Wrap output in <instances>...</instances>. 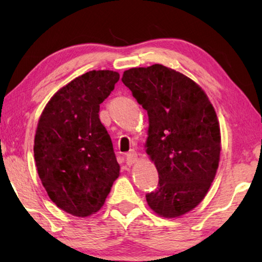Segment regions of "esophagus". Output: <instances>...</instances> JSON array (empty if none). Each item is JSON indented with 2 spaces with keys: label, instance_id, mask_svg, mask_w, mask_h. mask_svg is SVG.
Returning a JSON list of instances; mask_svg holds the SVG:
<instances>
[{
  "label": "esophagus",
  "instance_id": "1",
  "mask_svg": "<svg viewBox=\"0 0 262 262\" xmlns=\"http://www.w3.org/2000/svg\"><path fill=\"white\" fill-rule=\"evenodd\" d=\"M125 159H126L127 165H133V164H134L137 159V154L135 150H130L129 152H127L125 156Z\"/></svg>",
  "mask_w": 262,
  "mask_h": 262
}]
</instances>
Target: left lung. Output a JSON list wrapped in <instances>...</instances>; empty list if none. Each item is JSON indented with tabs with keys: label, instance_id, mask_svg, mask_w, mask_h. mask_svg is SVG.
<instances>
[{
	"label": "left lung",
	"instance_id": "1",
	"mask_svg": "<svg viewBox=\"0 0 262 262\" xmlns=\"http://www.w3.org/2000/svg\"><path fill=\"white\" fill-rule=\"evenodd\" d=\"M121 81L149 117L147 152L159 181L145 194L148 205L163 217L184 215L203 200L219 167L215 110L196 83L165 66L132 68Z\"/></svg>",
	"mask_w": 262,
	"mask_h": 262
}]
</instances>
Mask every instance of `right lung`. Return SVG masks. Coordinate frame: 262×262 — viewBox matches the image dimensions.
Returning a JSON list of instances; mask_svg holds the SVG:
<instances>
[{
    "mask_svg": "<svg viewBox=\"0 0 262 262\" xmlns=\"http://www.w3.org/2000/svg\"><path fill=\"white\" fill-rule=\"evenodd\" d=\"M119 77L112 70L83 74L52 97L39 119L33 147L39 178L51 200L75 216L98 211L119 177L99 119L100 104Z\"/></svg>",
    "mask_w": 262,
    "mask_h": 262,
    "instance_id": "add662e5",
    "label": "right lung"
}]
</instances>
